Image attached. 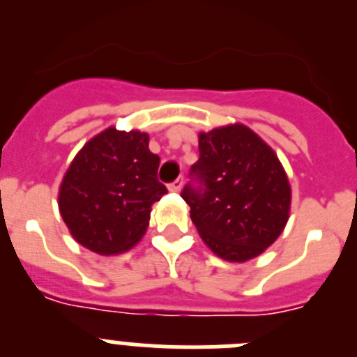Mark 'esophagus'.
Listing matches in <instances>:
<instances>
[{
    "instance_id": "obj_1",
    "label": "esophagus",
    "mask_w": 357,
    "mask_h": 357,
    "mask_svg": "<svg viewBox=\"0 0 357 357\" xmlns=\"http://www.w3.org/2000/svg\"><path fill=\"white\" fill-rule=\"evenodd\" d=\"M168 188H169V191H175V193H178V191L182 189V178H176V181H173Z\"/></svg>"
}]
</instances>
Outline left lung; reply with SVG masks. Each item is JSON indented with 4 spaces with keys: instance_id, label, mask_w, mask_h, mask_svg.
I'll return each instance as SVG.
<instances>
[{
    "instance_id": "1",
    "label": "left lung",
    "mask_w": 357,
    "mask_h": 357,
    "mask_svg": "<svg viewBox=\"0 0 357 357\" xmlns=\"http://www.w3.org/2000/svg\"><path fill=\"white\" fill-rule=\"evenodd\" d=\"M200 159L182 198L207 247L222 259L245 263L284 230L291 188L275 151L236 123L200 132Z\"/></svg>"
}]
</instances>
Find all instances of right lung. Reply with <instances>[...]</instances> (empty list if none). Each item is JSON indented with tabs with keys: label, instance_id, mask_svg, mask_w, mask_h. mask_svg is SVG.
I'll use <instances>...</instances> for the list:
<instances>
[{
	"label": "right lung",
	"instance_id": "obj_1",
	"mask_svg": "<svg viewBox=\"0 0 357 357\" xmlns=\"http://www.w3.org/2000/svg\"><path fill=\"white\" fill-rule=\"evenodd\" d=\"M148 134L107 128L69 164L59 189V209L80 245L100 255L127 252L143 238L150 211L166 185L157 181L159 155Z\"/></svg>",
	"mask_w": 357,
	"mask_h": 357
}]
</instances>
